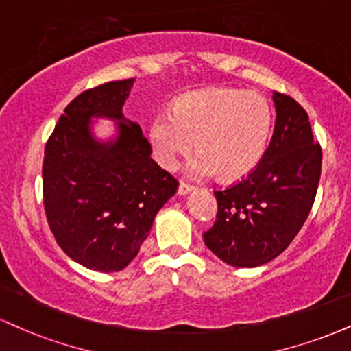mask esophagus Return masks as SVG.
I'll use <instances>...</instances> for the list:
<instances>
[{"instance_id":"obj_1","label":"esophagus","mask_w":351,"mask_h":351,"mask_svg":"<svg viewBox=\"0 0 351 351\" xmlns=\"http://www.w3.org/2000/svg\"><path fill=\"white\" fill-rule=\"evenodd\" d=\"M193 186L191 184H186V183H180V186H178V194L180 196H186V194H189L193 191Z\"/></svg>"}]
</instances>
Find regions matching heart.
<instances>
[{"mask_svg":"<svg viewBox=\"0 0 351 351\" xmlns=\"http://www.w3.org/2000/svg\"><path fill=\"white\" fill-rule=\"evenodd\" d=\"M273 128L268 99L255 91L208 88L184 93L171 111L157 112L149 124L154 157L163 168H173L180 155L199 152L186 163L196 180H239L248 175L267 152Z\"/></svg>","mask_w":351,"mask_h":351,"instance_id":"b5f03b06","label":"heart"}]
</instances>
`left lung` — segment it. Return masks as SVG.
<instances>
[{"instance_id":"left-lung-1","label":"left lung","mask_w":351,"mask_h":351,"mask_svg":"<svg viewBox=\"0 0 351 351\" xmlns=\"http://www.w3.org/2000/svg\"><path fill=\"white\" fill-rule=\"evenodd\" d=\"M274 132L247 178L216 191L217 219L204 243L223 263L255 268L288 248L309 216L322 167L309 116L291 96L273 93Z\"/></svg>"}]
</instances>
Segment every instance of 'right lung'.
Segmentation results:
<instances>
[{"label":"right lung","instance_id":"obj_1","mask_svg":"<svg viewBox=\"0 0 351 351\" xmlns=\"http://www.w3.org/2000/svg\"><path fill=\"white\" fill-rule=\"evenodd\" d=\"M134 82H109L77 96L45 145L42 181L50 230L71 260L93 271L128 267L178 188L150 158L141 125L122 114ZM96 119L117 124L112 138L95 137Z\"/></svg>","mask_w":351,"mask_h":351}]
</instances>
